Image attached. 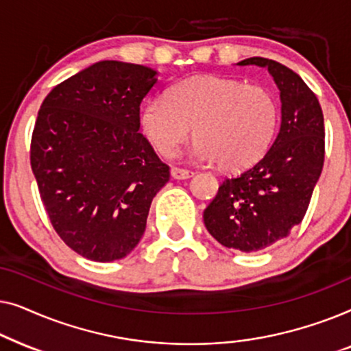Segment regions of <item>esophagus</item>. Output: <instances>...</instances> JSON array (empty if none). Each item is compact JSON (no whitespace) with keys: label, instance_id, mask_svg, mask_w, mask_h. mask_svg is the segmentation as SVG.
I'll list each match as a JSON object with an SVG mask.
<instances>
[{"label":"esophagus","instance_id":"1","mask_svg":"<svg viewBox=\"0 0 351 351\" xmlns=\"http://www.w3.org/2000/svg\"><path fill=\"white\" fill-rule=\"evenodd\" d=\"M171 176L174 177V179L184 180V179H190V177H193V172L186 171V169H180V167H172Z\"/></svg>","mask_w":351,"mask_h":351}]
</instances>
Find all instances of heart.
Masks as SVG:
<instances>
[{"label": "heart", "instance_id": "1", "mask_svg": "<svg viewBox=\"0 0 351 351\" xmlns=\"http://www.w3.org/2000/svg\"><path fill=\"white\" fill-rule=\"evenodd\" d=\"M143 136L162 156L176 155L193 134L191 155L243 171L262 160L278 128V104L267 88L223 76H195L176 84L167 99L142 108Z\"/></svg>", "mask_w": 351, "mask_h": 351}]
</instances>
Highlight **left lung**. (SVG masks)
<instances>
[{
    "instance_id": "1",
    "label": "left lung",
    "mask_w": 351,
    "mask_h": 351,
    "mask_svg": "<svg viewBox=\"0 0 351 351\" xmlns=\"http://www.w3.org/2000/svg\"><path fill=\"white\" fill-rule=\"evenodd\" d=\"M237 65L271 75L280 90V131L256 166L222 182L203 219L222 246L256 252L286 238L304 219L323 171L324 118L305 81L280 62L251 57Z\"/></svg>"
}]
</instances>
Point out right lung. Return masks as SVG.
<instances>
[{
	"instance_id": "right-lung-1",
	"label": "right lung",
	"mask_w": 351,
	"mask_h": 351,
	"mask_svg": "<svg viewBox=\"0 0 351 351\" xmlns=\"http://www.w3.org/2000/svg\"><path fill=\"white\" fill-rule=\"evenodd\" d=\"M158 81L150 66L100 60L57 84L38 112L30 162L41 201L57 234L89 261L126 257L169 180L138 132Z\"/></svg>"
}]
</instances>
